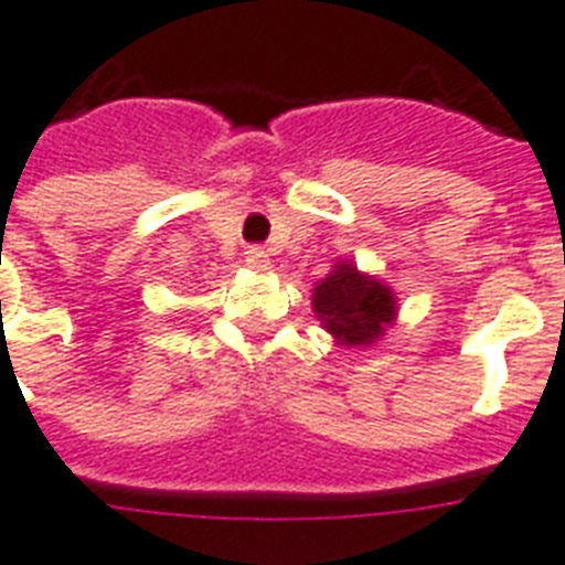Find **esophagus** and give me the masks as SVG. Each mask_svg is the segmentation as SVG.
<instances>
[{"mask_svg":"<svg viewBox=\"0 0 565 565\" xmlns=\"http://www.w3.org/2000/svg\"><path fill=\"white\" fill-rule=\"evenodd\" d=\"M246 266L248 269H255V273H266V269H269V255L257 246L246 248Z\"/></svg>","mask_w":565,"mask_h":565,"instance_id":"34e87169","label":"esophagus"}]
</instances>
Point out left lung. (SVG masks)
Masks as SVG:
<instances>
[{"label":"left lung","instance_id":"1","mask_svg":"<svg viewBox=\"0 0 565 565\" xmlns=\"http://www.w3.org/2000/svg\"><path fill=\"white\" fill-rule=\"evenodd\" d=\"M313 310L337 345H372L395 322V292L349 260L337 264L313 290Z\"/></svg>","mask_w":565,"mask_h":565}]
</instances>
